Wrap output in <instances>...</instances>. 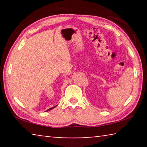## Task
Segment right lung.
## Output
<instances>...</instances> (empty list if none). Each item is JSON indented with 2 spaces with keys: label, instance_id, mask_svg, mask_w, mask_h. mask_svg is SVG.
Masks as SVG:
<instances>
[{
  "label": "right lung",
  "instance_id": "1",
  "mask_svg": "<svg viewBox=\"0 0 147 147\" xmlns=\"http://www.w3.org/2000/svg\"><path fill=\"white\" fill-rule=\"evenodd\" d=\"M56 106H54V107H53V108H50V109H47V111H49V110H51V109H53V108H55V107Z\"/></svg>",
  "mask_w": 147,
  "mask_h": 147
}]
</instances>
